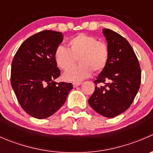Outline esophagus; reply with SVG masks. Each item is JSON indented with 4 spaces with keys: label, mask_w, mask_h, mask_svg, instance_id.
Listing matches in <instances>:
<instances>
[{
    "label": "esophagus",
    "mask_w": 153,
    "mask_h": 153,
    "mask_svg": "<svg viewBox=\"0 0 153 153\" xmlns=\"http://www.w3.org/2000/svg\"><path fill=\"white\" fill-rule=\"evenodd\" d=\"M81 84H82V82H81V81H75V82L72 83V84H73L74 87H77V86H78L81 85Z\"/></svg>",
    "instance_id": "1"
}]
</instances>
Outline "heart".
<instances>
[{
  "label": "heart",
  "mask_w": 153,
  "mask_h": 153,
  "mask_svg": "<svg viewBox=\"0 0 153 153\" xmlns=\"http://www.w3.org/2000/svg\"><path fill=\"white\" fill-rule=\"evenodd\" d=\"M69 49L59 46L55 51V60L60 68L68 70L76 63L80 64L64 73L67 81H80L87 78L92 71L100 72L106 67L109 56L107 44L95 37L81 33L68 41Z\"/></svg>",
  "instance_id": "1"
}]
</instances>
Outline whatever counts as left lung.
Returning <instances> with one entry per match:
<instances>
[{"label": "left lung", "mask_w": 153, "mask_h": 153, "mask_svg": "<svg viewBox=\"0 0 153 153\" xmlns=\"http://www.w3.org/2000/svg\"><path fill=\"white\" fill-rule=\"evenodd\" d=\"M103 33L109 47V60L94 81L96 86L89 104L103 116L114 118L133 102L141 85V71L133 49L124 37L109 29H103Z\"/></svg>", "instance_id": "1"}]
</instances>
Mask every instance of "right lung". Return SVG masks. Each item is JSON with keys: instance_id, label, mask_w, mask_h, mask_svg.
Masks as SVG:
<instances>
[{"instance_id": "1", "label": "right lung", "mask_w": 153, "mask_h": 153, "mask_svg": "<svg viewBox=\"0 0 153 153\" xmlns=\"http://www.w3.org/2000/svg\"><path fill=\"white\" fill-rule=\"evenodd\" d=\"M61 32L44 30L27 38L14 56L11 84L20 105L31 116L47 118L67 100L71 83L55 82L60 69L55 51L63 41Z\"/></svg>"}]
</instances>
